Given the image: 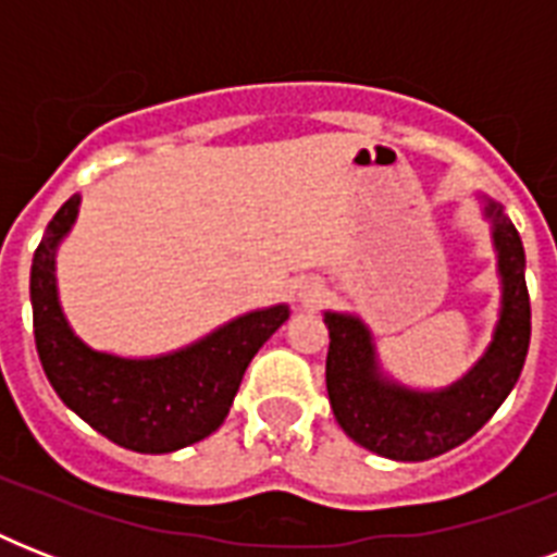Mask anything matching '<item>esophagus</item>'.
<instances>
[{"label":"esophagus","mask_w":557,"mask_h":557,"mask_svg":"<svg viewBox=\"0 0 557 557\" xmlns=\"http://www.w3.org/2000/svg\"><path fill=\"white\" fill-rule=\"evenodd\" d=\"M321 297H323V286L318 283V280H306V283H300V304L312 306L318 304Z\"/></svg>","instance_id":"obj_1"}]
</instances>
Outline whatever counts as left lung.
Masks as SVG:
<instances>
[{
  "label": "left lung",
  "mask_w": 557,
  "mask_h": 557,
  "mask_svg": "<svg viewBox=\"0 0 557 557\" xmlns=\"http://www.w3.org/2000/svg\"><path fill=\"white\" fill-rule=\"evenodd\" d=\"M492 222L500 321L483 358L450 387L413 389L387 379L379 367L372 332L356 314L326 312V393L332 413L349 440L379 457L422 462L471 440L518 384L532 335V306L527 292V253L518 227L497 201L485 199Z\"/></svg>",
  "instance_id": "1"
}]
</instances>
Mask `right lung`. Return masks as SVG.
I'll return each mask as SVG.
<instances>
[{
    "instance_id": "right-lung-1",
    "label": "right lung",
    "mask_w": 557,
    "mask_h": 557,
    "mask_svg": "<svg viewBox=\"0 0 557 557\" xmlns=\"http://www.w3.org/2000/svg\"><path fill=\"white\" fill-rule=\"evenodd\" d=\"M81 196L48 222L30 262V309L39 361L69 410L121 448L170 454L205 440L225 422L257 349L286 323L288 306L257 309L185 349L121 358L83 344L57 297V245L72 231Z\"/></svg>"
}]
</instances>
